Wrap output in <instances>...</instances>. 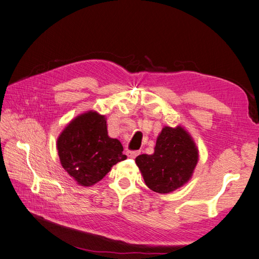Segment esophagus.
<instances>
[{"instance_id": "obj_1", "label": "esophagus", "mask_w": 259, "mask_h": 259, "mask_svg": "<svg viewBox=\"0 0 259 259\" xmlns=\"http://www.w3.org/2000/svg\"><path fill=\"white\" fill-rule=\"evenodd\" d=\"M126 154H127L128 158L135 159L136 156L139 154V151H131V150H128V151H126Z\"/></svg>"}]
</instances>
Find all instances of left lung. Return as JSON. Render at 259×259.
<instances>
[{
	"mask_svg": "<svg viewBox=\"0 0 259 259\" xmlns=\"http://www.w3.org/2000/svg\"><path fill=\"white\" fill-rule=\"evenodd\" d=\"M198 160V148L189 133L182 126H164L154 152L138 155L135 161L148 188L169 193L189 182Z\"/></svg>",
	"mask_w": 259,
	"mask_h": 259,
	"instance_id": "obj_1",
	"label": "left lung"
}]
</instances>
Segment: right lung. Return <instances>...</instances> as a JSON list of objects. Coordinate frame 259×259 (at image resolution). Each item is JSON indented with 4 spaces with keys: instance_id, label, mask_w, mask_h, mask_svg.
Listing matches in <instances>:
<instances>
[{
    "instance_id": "1",
    "label": "right lung",
    "mask_w": 259,
    "mask_h": 259,
    "mask_svg": "<svg viewBox=\"0 0 259 259\" xmlns=\"http://www.w3.org/2000/svg\"><path fill=\"white\" fill-rule=\"evenodd\" d=\"M57 150L62 167L85 187L98 183L114 164L126 159L119 140L108 136L105 115L96 111L70 122L57 139Z\"/></svg>"
}]
</instances>
